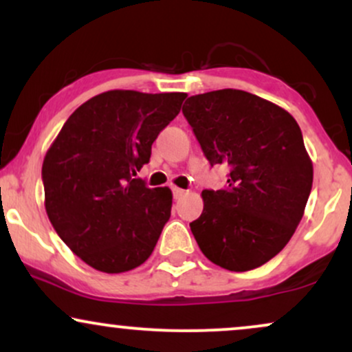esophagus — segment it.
<instances>
[{"label":"esophagus","mask_w":352,"mask_h":352,"mask_svg":"<svg viewBox=\"0 0 352 352\" xmlns=\"http://www.w3.org/2000/svg\"><path fill=\"white\" fill-rule=\"evenodd\" d=\"M172 192H173V197H175V199H182L184 195H187V190L179 188V187H173Z\"/></svg>","instance_id":"obj_1"}]
</instances>
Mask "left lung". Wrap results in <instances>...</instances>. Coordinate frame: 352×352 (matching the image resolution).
Returning <instances> with one entry per match:
<instances>
[{"label": "left lung", "instance_id": "obj_1", "mask_svg": "<svg viewBox=\"0 0 352 352\" xmlns=\"http://www.w3.org/2000/svg\"><path fill=\"white\" fill-rule=\"evenodd\" d=\"M182 112L208 162L230 167L227 187L204 190V212L190 223L201 253L230 272L265 265L292 240L313 185L300 125L238 89L192 96Z\"/></svg>", "mask_w": 352, "mask_h": 352}]
</instances>
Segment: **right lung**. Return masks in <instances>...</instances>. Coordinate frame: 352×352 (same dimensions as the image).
Instances as JSON below:
<instances>
[{
    "label": "right lung",
    "mask_w": 352,
    "mask_h": 352,
    "mask_svg": "<svg viewBox=\"0 0 352 352\" xmlns=\"http://www.w3.org/2000/svg\"><path fill=\"white\" fill-rule=\"evenodd\" d=\"M184 92L107 91L72 112L43 162L44 207L84 263L124 273L151 256L170 218L172 190L148 188L137 172Z\"/></svg>",
    "instance_id": "obj_1"
}]
</instances>
